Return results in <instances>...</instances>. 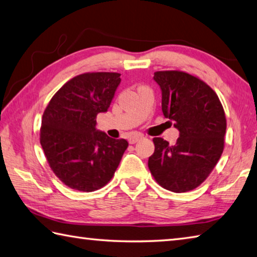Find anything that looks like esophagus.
Instances as JSON below:
<instances>
[{
    "label": "esophagus",
    "instance_id": "obj_1",
    "mask_svg": "<svg viewBox=\"0 0 257 257\" xmlns=\"http://www.w3.org/2000/svg\"><path fill=\"white\" fill-rule=\"evenodd\" d=\"M143 135H141V134H136V135H133V136H130L129 138H128V141H129V144H136L137 142H139L141 141V139H143Z\"/></svg>",
    "mask_w": 257,
    "mask_h": 257
}]
</instances>
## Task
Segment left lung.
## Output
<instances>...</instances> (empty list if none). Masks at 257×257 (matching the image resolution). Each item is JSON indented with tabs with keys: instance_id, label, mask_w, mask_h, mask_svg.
<instances>
[{
	"instance_id": "1",
	"label": "left lung",
	"mask_w": 257,
	"mask_h": 257,
	"mask_svg": "<svg viewBox=\"0 0 257 257\" xmlns=\"http://www.w3.org/2000/svg\"><path fill=\"white\" fill-rule=\"evenodd\" d=\"M162 91V111L180 132L175 145L154 138L148 160L154 179L176 193L197 188L211 173L223 151L226 116L218 95L200 78L180 71L154 73Z\"/></svg>"
}]
</instances>
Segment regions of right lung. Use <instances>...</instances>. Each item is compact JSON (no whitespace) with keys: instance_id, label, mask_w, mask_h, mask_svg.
<instances>
[{"instance_id":"add662e5","label":"right lung","mask_w":257,"mask_h":257,"mask_svg":"<svg viewBox=\"0 0 257 257\" xmlns=\"http://www.w3.org/2000/svg\"><path fill=\"white\" fill-rule=\"evenodd\" d=\"M119 73H85L65 83L51 97L40 144L56 176L68 188L92 192L112 179L128 142L96 129L97 113L108 111Z\"/></svg>"}]
</instances>
